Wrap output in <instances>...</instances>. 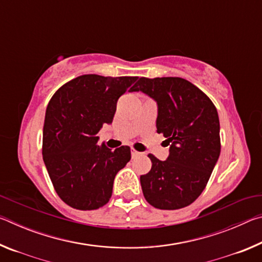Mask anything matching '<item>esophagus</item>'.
<instances>
[{
  "instance_id": "obj_1",
  "label": "esophagus",
  "mask_w": 262,
  "mask_h": 262,
  "mask_svg": "<svg viewBox=\"0 0 262 262\" xmlns=\"http://www.w3.org/2000/svg\"><path fill=\"white\" fill-rule=\"evenodd\" d=\"M130 152H132V157H133V158H134V157H137V156H140V155H141V152L136 151V150H135L134 148H132V149H130Z\"/></svg>"
}]
</instances>
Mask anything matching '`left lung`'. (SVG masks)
I'll use <instances>...</instances> for the list:
<instances>
[{"instance_id":"left-lung-1","label":"left lung","mask_w":262,"mask_h":262,"mask_svg":"<svg viewBox=\"0 0 262 262\" xmlns=\"http://www.w3.org/2000/svg\"><path fill=\"white\" fill-rule=\"evenodd\" d=\"M134 91L157 101V133L170 145L166 161L148 155L151 170L140 177L145 200L163 210L187 207L206 188L220 157L215 105L205 92L180 77H140Z\"/></svg>"}]
</instances>
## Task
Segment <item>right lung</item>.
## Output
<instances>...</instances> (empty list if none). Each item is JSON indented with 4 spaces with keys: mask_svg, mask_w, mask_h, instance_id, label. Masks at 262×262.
Listing matches in <instances>:
<instances>
[{
    "mask_svg": "<svg viewBox=\"0 0 262 262\" xmlns=\"http://www.w3.org/2000/svg\"><path fill=\"white\" fill-rule=\"evenodd\" d=\"M136 76L82 75L57 90L48 103L42 158L60 199L78 210H95L112 196L113 181L130 161V148L98 145L97 133L113 120L118 99Z\"/></svg>",
    "mask_w": 262,
    "mask_h": 262,
    "instance_id": "add662e5",
    "label": "right lung"
}]
</instances>
